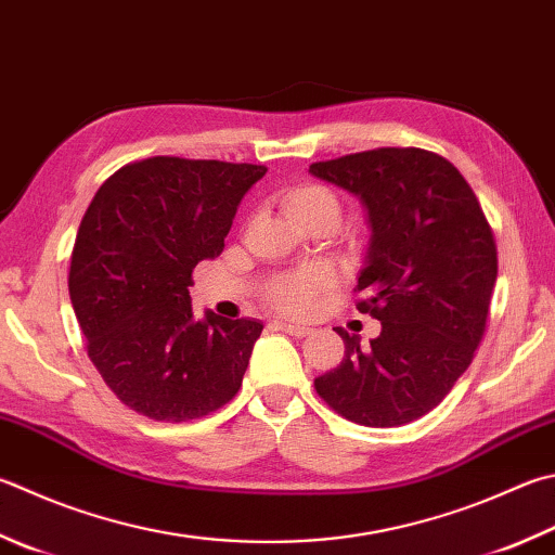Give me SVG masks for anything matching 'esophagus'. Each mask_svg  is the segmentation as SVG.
Instances as JSON below:
<instances>
[{
    "label": "esophagus",
    "mask_w": 555,
    "mask_h": 555,
    "mask_svg": "<svg viewBox=\"0 0 555 555\" xmlns=\"http://www.w3.org/2000/svg\"><path fill=\"white\" fill-rule=\"evenodd\" d=\"M273 328L282 331V333H289V336H295V338H305L307 333L311 331L309 326H301V323H289V321H282V319L273 321Z\"/></svg>",
    "instance_id": "34e87169"
}]
</instances>
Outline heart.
<instances>
[{
    "mask_svg": "<svg viewBox=\"0 0 555 555\" xmlns=\"http://www.w3.org/2000/svg\"><path fill=\"white\" fill-rule=\"evenodd\" d=\"M282 210L299 227L311 224H331L340 222V203L328 188L321 185H299L282 195ZM333 282L331 268L326 266H307L295 273L280 275L270 285L268 297L273 305L287 313L307 311L313 299Z\"/></svg>",
    "mask_w": 555,
    "mask_h": 555,
    "instance_id": "obj_1",
    "label": "heart"
}]
</instances>
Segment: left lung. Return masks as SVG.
<instances>
[{
  "instance_id": "left-lung-1",
  "label": "left lung",
  "mask_w": 555,
  "mask_h": 555,
  "mask_svg": "<svg viewBox=\"0 0 555 555\" xmlns=\"http://www.w3.org/2000/svg\"><path fill=\"white\" fill-rule=\"evenodd\" d=\"M360 197L370 244L358 275L362 313L382 333L362 345L338 328L345 354L313 386L333 411L367 427L413 423L452 391L486 331L498 250L472 185L444 156L382 147L309 166Z\"/></svg>"
}]
</instances>
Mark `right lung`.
<instances>
[{
    "label": "right lung",
    "instance_id": "add662e5",
    "mask_svg": "<svg viewBox=\"0 0 555 555\" xmlns=\"http://www.w3.org/2000/svg\"><path fill=\"white\" fill-rule=\"evenodd\" d=\"M266 166L152 156L122 166L83 215L69 299L108 389L152 421L185 423L234 399L263 323L193 317V268L224 248Z\"/></svg>",
    "mask_w": 555,
    "mask_h": 555
}]
</instances>
